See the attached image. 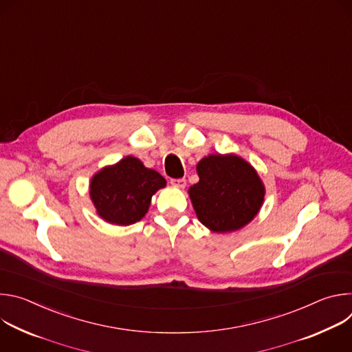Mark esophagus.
I'll use <instances>...</instances> for the list:
<instances>
[{
	"label": "esophagus",
	"mask_w": 352,
	"mask_h": 352,
	"mask_svg": "<svg viewBox=\"0 0 352 352\" xmlns=\"http://www.w3.org/2000/svg\"><path fill=\"white\" fill-rule=\"evenodd\" d=\"M171 185L177 186V188H185L186 185V181L184 178H173L171 179Z\"/></svg>",
	"instance_id": "obj_1"
}]
</instances>
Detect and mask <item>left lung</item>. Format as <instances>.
Returning <instances> with one entry per match:
<instances>
[{"mask_svg":"<svg viewBox=\"0 0 352 352\" xmlns=\"http://www.w3.org/2000/svg\"><path fill=\"white\" fill-rule=\"evenodd\" d=\"M199 182L189 188L197 219L214 232L235 231L252 220L265 197L256 171L236 156L214 155L199 162Z\"/></svg>","mask_w":352,"mask_h":352,"instance_id":"1","label":"left lung"}]
</instances>
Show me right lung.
<instances>
[{
	"label": "right lung",
	"instance_id": "obj_1",
	"mask_svg": "<svg viewBox=\"0 0 352 352\" xmlns=\"http://www.w3.org/2000/svg\"><path fill=\"white\" fill-rule=\"evenodd\" d=\"M166 179L142 162L128 156L97 173L90 182V196L98 216L117 226L139 221L147 212L153 193Z\"/></svg>",
	"mask_w": 352,
	"mask_h": 352
}]
</instances>
